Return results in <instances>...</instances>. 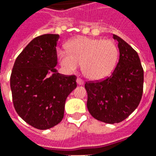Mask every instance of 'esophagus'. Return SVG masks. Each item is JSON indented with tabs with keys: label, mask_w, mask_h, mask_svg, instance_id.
<instances>
[{
	"label": "esophagus",
	"mask_w": 156,
	"mask_h": 156,
	"mask_svg": "<svg viewBox=\"0 0 156 156\" xmlns=\"http://www.w3.org/2000/svg\"><path fill=\"white\" fill-rule=\"evenodd\" d=\"M77 83L78 85H83L84 84V82L83 81L81 78H77Z\"/></svg>",
	"instance_id": "34e87169"
}]
</instances>
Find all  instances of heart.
<instances>
[{
	"mask_svg": "<svg viewBox=\"0 0 156 156\" xmlns=\"http://www.w3.org/2000/svg\"><path fill=\"white\" fill-rule=\"evenodd\" d=\"M68 48L69 51H58L62 66L74 73L82 63L83 74L92 81L108 77L117 63L119 49L111 40L78 37L68 43Z\"/></svg>",
	"mask_w": 156,
	"mask_h": 156,
	"instance_id": "b5f03b06",
	"label": "heart"
}]
</instances>
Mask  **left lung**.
<instances>
[{
    "label": "left lung",
    "instance_id": "8db88e82",
    "mask_svg": "<svg viewBox=\"0 0 156 156\" xmlns=\"http://www.w3.org/2000/svg\"><path fill=\"white\" fill-rule=\"evenodd\" d=\"M119 59L109 78L85 83L87 107L97 120L119 123L137 108L143 94L144 71L139 55L127 42L116 35Z\"/></svg>",
    "mask_w": 156,
    "mask_h": 156
}]
</instances>
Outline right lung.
Instances as JSON below:
<instances>
[{"instance_id":"1","label":"right lung","mask_w":156,"mask_h":156,"mask_svg":"<svg viewBox=\"0 0 156 156\" xmlns=\"http://www.w3.org/2000/svg\"><path fill=\"white\" fill-rule=\"evenodd\" d=\"M58 34L39 36L16 58L11 75L13 105L22 119L38 129L59 124L65 102L77 87L76 76L56 69Z\"/></svg>"}]
</instances>
